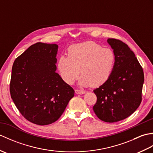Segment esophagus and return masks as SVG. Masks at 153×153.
<instances>
[{"mask_svg":"<svg viewBox=\"0 0 153 153\" xmlns=\"http://www.w3.org/2000/svg\"><path fill=\"white\" fill-rule=\"evenodd\" d=\"M75 92H76V94H79V95L85 93V91L84 90H79V89H76V90H75Z\"/></svg>","mask_w":153,"mask_h":153,"instance_id":"34e87169","label":"esophagus"}]
</instances>
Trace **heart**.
<instances>
[{
    "instance_id": "1",
    "label": "heart",
    "mask_w": 153,
    "mask_h": 153,
    "mask_svg": "<svg viewBox=\"0 0 153 153\" xmlns=\"http://www.w3.org/2000/svg\"><path fill=\"white\" fill-rule=\"evenodd\" d=\"M68 56L59 58L57 68L62 78L70 85L77 79L80 70L81 85H102L108 79L116 62L112 49L103 48L93 41L71 45L68 49Z\"/></svg>"
}]
</instances>
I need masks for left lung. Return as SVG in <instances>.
Listing matches in <instances>:
<instances>
[{
    "label": "left lung",
    "mask_w": 153,
    "mask_h": 153,
    "mask_svg": "<svg viewBox=\"0 0 153 153\" xmlns=\"http://www.w3.org/2000/svg\"><path fill=\"white\" fill-rule=\"evenodd\" d=\"M116 55L114 68L106 82L93 91L95 114L102 121L116 122L134 113L142 100L144 73L137 58L128 45L108 39Z\"/></svg>",
    "instance_id": "left-lung-1"
}]
</instances>
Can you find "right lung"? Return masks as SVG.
Returning <instances> with one entry per match:
<instances>
[{
    "label": "right lung",
    "instance_id": "1",
    "mask_svg": "<svg viewBox=\"0 0 153 153\" xmlns=\"http://www.w3.org/2000/svg\"><path fill=\"white\" fill-rule=\"evenodd\" d=\"M56 44L32 45L14 62L10 92L24 118L37 125L56 122L74 90L57 74Z\"/></svg>",
    "mask_w": 153,
    "mask_h": 153
}]
</instances>
